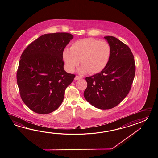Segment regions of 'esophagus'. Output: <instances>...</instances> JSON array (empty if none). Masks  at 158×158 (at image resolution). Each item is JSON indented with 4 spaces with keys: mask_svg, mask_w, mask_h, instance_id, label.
Returning a JSON list of instances; mask_svg holds the SVG:
<instances>
[{
    "mask_svg": "<svg viewBox=\"0 0 158 158\" xmlns=\"http://www.w3.org/2000/svg\"><path fill=\"white\" fill-rule=\"evenodd\" d=\"M81 77H80V76H76V77H75V78H74V80H80V79H81Z\"/></svg>",
    "mask_w": 158,
    "mask_h": 158,
    "instance_id": "esophagus-1",
    "label": "esophagus"
}]
</instances>
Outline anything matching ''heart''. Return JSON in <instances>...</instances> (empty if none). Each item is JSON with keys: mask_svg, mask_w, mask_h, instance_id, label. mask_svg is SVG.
I'll list each match as a JSON object with an SVG mask.
<instances>
[{"mask_svg": "<svg viewBox=\"0 0 158 158\" xmlns=\"http://www.w3.org/2000/svg\"><path fill=\"white\" fill-rule=\"evenodd\" d=\"M111 55L110 44L105 40L87 38L72 44L70 50L65 48L63 59L69 72H73L80 63L79 71L98 73L107 67Z\"/></svg>", "mask_w": 158, "mask_h": 158, "instance_id": "1", "label": "heart"}]
</instances>
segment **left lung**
I'll return each instance as SVG.
<instances>
[{
    "mask_svg": "<svg viewBox=\"0 0 158 158\" xmlns=\"http://www.w3.org/2000/svg\"><path fill=\"white\" fill-rule=\"evenodd\" d=\"M111 48L110 60L100 73L86 77L87 86L84 97L101 110L118 106L128 95L134 80L135 65L130 48L118 38L104 37Z\"/></svg>",
    "mask_w": 158,
    "mask_h": 158,
    "instance_id": "1",
    "label": "left lung"
}]
</instances>
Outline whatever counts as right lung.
<instances>
[{
    "label": "right lung",
    "mask_w": 158,
    "mask_h": 158,
    "mask_svg": "<svg viewBox=\"0 0 158 158\" xmlns=\"http://www.w3.org/2000/svg\"><path fill=\"white\" fill-rule=\"evenodd\" d=\"M73 38L68 33L46 34L23 51L17 71L21 99L31 111L47 114L63 102L65 90L75 74L64 69L63 52Z\"/></svg>",
    "instance_id": "obj_1"
}]
</instances>
